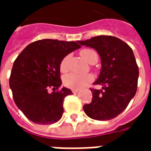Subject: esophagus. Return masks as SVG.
<instances>
[{"instance_id":"esophagus-1","label":"esophagus","mask_w":151,"mask_h":151,"mask_svg":"<svg viewBox=\"0 0 151 151\" xmlns=\"http://www.w3.org/2000/svg\"><path fill=\"white\" fill-rule=\"evenodd\" d=\"M79 91V89H72V92L73 94H76Z\"/></svg>"}]
</instances>
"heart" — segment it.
<instances>
[{
	"mask_svg": "<svg viewBox=\"0 0 151 151\" xmlns=\"http://www.w3.org/2000/svg\"><path fill=\"white\" fill-rule=\"evenodd\" d=\"M80 55L83 59L89 64H94L98 60V55L94 50L90 48L82 49L80 52ZM69 68V56H65L61 60L60 69L61 72H66ZM93 81V76L91 74L80 75L77 73H69L64 78V84L71 89H80L84 87L88 83Z\"/></svg>",
	"mask_w": 151,
	"mask_h": 151,
	"instance_id": "1",
	"label": "heart"
}]
</instances>
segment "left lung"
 I'll use <instances>...</instances> for the list:
<instances>
[{
  "mask_svg": "<svg viewBox=\"0 0 151 151\" xmlns=\"http://www.w3.org/2000/svg\"><path fill=\"white\" fill-rule=\"evenodd\" d=\"M78 43L96 50L101 60V70L94 84L103 87L91 89L92 101L83 106L84 111L94 120H111L127 108L136 94L139 72L133 50L120 39L108 35Z\"/></svg>",
  "mask_w": 151,
  "mask_h": 151,
  "instance_id": "1",
  "label": "left lung"
}]
</instances>
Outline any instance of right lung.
I'll use <instances>...</instances> for the list:
<instances>
[{
	"label": "right lung",
	"mask_w": 151,
	"mask_h": 151,
	"mask_svg": "<svg viewBox=\"0 0 151 151\" xmlns=\"http://www.w3.org/2000/svg\"><path fill=\"white\" fill-rule=\"evenodd\" d=\"M74 41L37 40L25 47L14 62L9 87L17 107L39 124L57 122L62 117L63 101L73 94L63 86L60 65L68 54L80 48ZM52 87L53 91L48 90Z\"/></svg>",
	"instance_id": "add662e5"
}]
</instances>
